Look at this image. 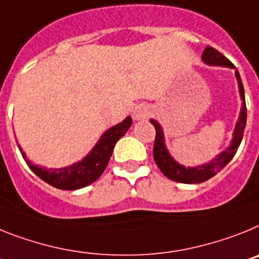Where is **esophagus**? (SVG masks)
Here are the masks:
<instances>
[{
  "mask_svg": "<svg viewBox=\"0 0 259 259\" xmlns=\"http://www.w3.org/2000/svg\"><path fill=\"white\" fill-rule=\"evenodd\" d=\"M148 114H150V109H148L147 105H137L136 108H134V111H133V116H134V118L136 120H143V118H146V117H148Z\"/></svg>",
  "mask_w": 259,
  "mask_h": 259,
  "instance_id": "1",
  "label": "esophagus"
}]
</instances>
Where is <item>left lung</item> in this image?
Here are the masks:
<instances>
[{"instance_id": "obj_1", "label": "left lung", "mask_w": 259, "mask_h": 259, "mask_svg": "<svg viewBox=\"0 0 259 259\" xmlns=\"http://www.w3.org/2000/svg\"><path fill=\"white\" fill-rule=\"evenodd\" d=\"M202 60L204 64L213 65V66H224L235 69V65L229 61L226 56H223L219 51H217L212 47H206L202 53ZM236 79L238 83V90H240V96L242 99V107L240 112L237 122H236L235 132H233V139L227 150L220 152L212 161L207 164H202L198 167H184L181 164L177 163L170 154L168 152L165 143H164V134L161 129L160 123H157L155 120H151V123L155 126L156 130V136H155V145H154V159L159 169L163 172L165 177L169 180H173L176 183L181 184H201L207 181L208 179L213 177L218 172L223 169L229 161L232 160V157L237 152V148L242 141L244 136L245 125H246V104H245V92L244 86H242V80L240 73L237 70L235 71Z\"/></svg>"}]
</instances>
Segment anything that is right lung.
I'll list each match as a JSON object with an SVG mask.
<instances>
[{"mask_svg":"<svg viewBox=\"0 0 259 259\" xmlns=\"http://www.w3.org/2000/svg\"><path fill=\"white\" fill-rule=\"evenodd\" d=\"M132 117L127 116L122 122L117 123L113 127L108 129L84 159L78 163H74L73 165L60 168V169H55V168L48 169V168L33 165L27 159L22 148L19 146L18 147L21 150L22 156L26 160L27 165L42 181H46L47 184L55 186V188L61 189V190H76V189L90 185L102 176V173L107 168L108 161L111 159L114 145L121 137L125 136L127 129L132 126Z\"/></svg>","mask_w":259,"mask_h":259,"instance_id":"obj_1","label":"right lung"}]
</instances>
